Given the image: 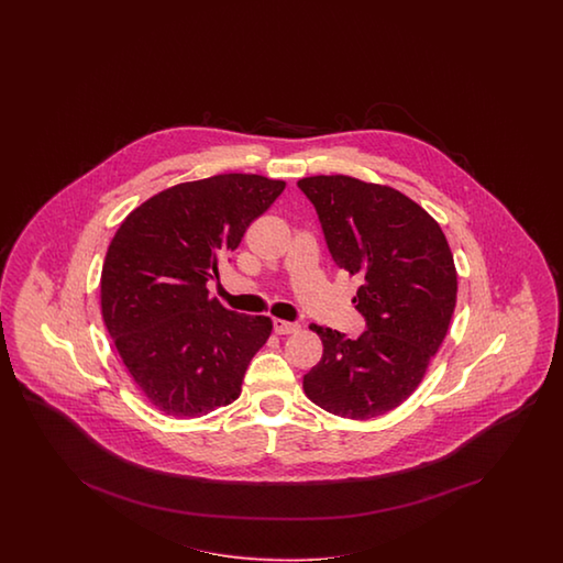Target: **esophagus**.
<instances>
[{
    "label": "esophagus",
    "instance_id": "obj_1",
    "mask_svg": "<svg viewBox=\"0 0 563 563\" xmlns=\"http://www.w3.org/2000/svg\"><path fill=\"white\" fill-rule=\"evenodd\" d=\"M301 325L297 324V322H287V320H274V332L276 334H292V332H297Z\"/></svg>",
    "mask_w": 563,
    "mask_h": 563
}]
</instances>
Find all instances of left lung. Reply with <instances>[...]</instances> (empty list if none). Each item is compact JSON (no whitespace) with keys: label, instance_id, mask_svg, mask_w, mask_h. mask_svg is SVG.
<instances>
[{"label":"left lung","instance_id":"left-lung-1","mask_svg":"<svg viewBox=\"0 0 563 563\" xmlns=\"http://www.w3.org/2000/svg\"><path fill=\"white\" fill-rule=\"evenodd\" d=\"M297 186L318 210L334 262L363 280L353 303L367 320L355 341L309 325L324 355L303 390L320 409L365 421L400 407L440 351L459 292L454 256L440 222L398 189L349 175Z\"/></svg>","mask_w":563,"mask_h":563}]
</instances>
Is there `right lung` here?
Instances as JSON below:
<instances>
[{
  "mask_svg": "<svg viewBox=\"0 0 563 563\" xmlns=\"http://www.w3.org/2000/svg\"><path fill=\"white\" fill-rule=\"evenodd\" d=\"M285 181L224 173L158 191L107 250L101 311L123 365L156 409L194 419L238 400L273 320L210 297L206 283Z\"/></svg>",
  "mask_w": 563,
  "mask_h": 563,
  "instance_id": "1",
  "label": "right lung"
}]
</instances>
